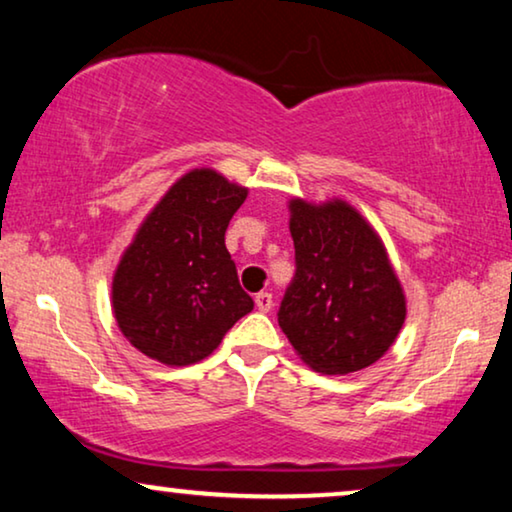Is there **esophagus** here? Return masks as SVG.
I'll list each match as a JSON object with an SVG mask.
<instances>
[{
  "label": "esophagus",
  "mask_w": 512,
  "mask_h": 512,
  "mask_svg": "<svg viewBox=\"0 0 512 512\" xmlns=\"http://www.w3.org/2000/svg\"><path fill=\"white\" fill-rule=\"evenodd\" d=\"M254 303L258 307V312H270L272 310V293H268V291L256 293Z\"/></svg>",
  "instance_id": "34e87169"
}]
</instances>
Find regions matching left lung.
Returning <instances> with one entry per match:
<instances>
[{
    "label": "left lung",
    "mask_w": 512,
    "mask_h": 512,
    "mask_svg": "<svg viewBox=\"0 0 512 512\" xmlns=\"http://www.w3.org/2000/svg\"><path fill=\"white\" fill-rule=\"evenodd\" d=\"M296 275L277 321L307 366L326 375L368 368L405 321V296L380 237L347 202L291 200Z\"/></svg>",
    "instance_id": "1"
}]
</instances>
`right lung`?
I'll list each match as a JSON object with an SVG mask.
<instances>
[{
    "mask_svg": "<svg viewBox=\"0 0 512 512\" xmlns=\"http://www.w3.org/2000/svg\"><path fill=\"white\" fill-rule=\"evenodd\" d=\"M247 198L214 170L181 177L125 251L111 303L125 338L167 366H191L254 310L226 249V228Z\"/></svg>",
    "mask_w": 512,
    "mask_h": 512,
    "instance_id": "obj_1",
    "label": "right lung"
}]
</instances>
